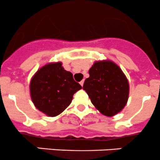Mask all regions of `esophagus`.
Masks as SVG:
<instances>
[{
  "instance_id": "34e87169",
  "label": "esophagus",
  "mask_w": 160,
  "mask_h": 160,
  "mask_svg": "<svg viewBox=\"0 0 160 160\" xmlns=\"http://www.w3.org/2000/svg\"><path fill=\"white\" fill-rule=\"evenodd\" d=\"M80 85H82V86H83V85H84V80H82L80 82Z\"/></svg>"
}]
</instances>
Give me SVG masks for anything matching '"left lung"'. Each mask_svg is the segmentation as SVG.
Instances as JSON below:
<instances>
[{
	"label": "left lung",
	"instance_id": "obj_1",
	"mask_svg": "<svg viewBox=\"0 0 160 160\" xmlns=\"http://www.w3.org/2000/svg\"><path fill=\"white\" fill-rule=\"evenodd\" d=\"M83 89L96 108L107 117L119 113L127 103L129 85L121 69L111 61H98L89 69Z\"/></svg>",
	"mask_w": 160,
	"mask_h": 160
}]
</instances>
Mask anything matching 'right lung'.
<instances>
[{"label":"right lung","mask_w":160,"mask_h":160,"mask_svg":"<svg viewBox=\"0 0 160 160\" xmlns=\"http://www.w3.org/2000/svg\"><path fill=\"white\" fill-rule=\"evenodd\" d=\"M82 86L61 62L41 68L30 83L32 100L36 108L49 117L62 113L72 102L73 95Z\"/></svg>","instance_id":"right-lung-1"}]
</instances>
